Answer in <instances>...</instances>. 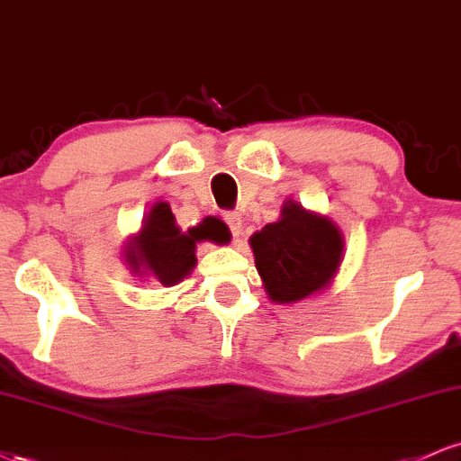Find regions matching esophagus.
<instances>
[{"mask_svg":"<svg viewBox=\"0 0 461 461\" xmlns=\"http://www.w3.org/2000/svg\"><path fill=\"white\" fill-rule=\"evenodd\" d=\"M225 223L230 225L231 234H234V236L240 234V230H242V219H240V214H238V212H225Z\"/></svg>","mask_w":461,"mask_h":461,"instance_id":"esophagus-1","label":"esophagus"}]
</instances>
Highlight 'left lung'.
Masks as SVG:
<instances>
[{"mask_svg": "<svg viewBox=\"0 0 461 461\" xmlns=\"http://www.w3.org/2000/svg\"><path fill=\"white\" fill-rule=\"evenodd\" d=\"M268 299L297 303L327 288L342 262L345 240L327 216L285 201L282 216L249 238Z\"/></svg>", "mask_w": 461, "mask_h": 461, "instance_id": "left-lung-1", "label": "left lung"}]
</instances>
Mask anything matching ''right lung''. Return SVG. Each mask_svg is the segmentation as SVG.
I'll return each instance as SVG.
<instances>
[{"instance_id":"add662e5","label":"right lung","mask_w":461,"mask_h":461,"mask_svg":"<svg viewBox=\"0 0 461 461\" xmlns=\"http://www.w3.org/2000/svg\"><path fill=\"white\" fill-rule=\"evenodd\" d=\"M225 238V231L208 219L182 231L176 225V216L168 203L160 201L147 214L139 234L130 238L123 256L134 275H151L162 285H176L197 264V242H223Z\"/></svg>"}]
</instances>
